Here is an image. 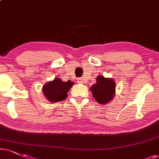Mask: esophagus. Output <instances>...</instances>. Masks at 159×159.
Here are the masks:
<instances>
[{
	"instance_id": "1",
	"label": "esophagus",
	"mask_w": 159,
	"mask_h": 159,
	"mask_svg": "<svg viewBox=\"0 0 159 159\" xmlns=\"http://www.w3.org/2000/svg\"><path fill=\"white\" fill-rule=\"evenodd\" d=\"M84 81L83 78H78L77 79V83L78 84H84Z\"/></svg>"
}]
</instances>
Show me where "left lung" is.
Instances as JSON below:
<instances>
[{
	"mask_svg": "<svg viewBox=\"0 0 159 159\" xmlns=\"http://www.w3.org/2000/svg\"><path fill=\"white\" fill-rule=\"evenodd\" d=\"M116 83L111 78H105L103 75H98L96 78V83L90 88L93 97L98 103L105 105L111 101L116 93Z\"/></svg>",
	"mask_w": 159,
	"mask_h": 159,
	"instance_id": "1",
	"label": "left lung"
}]
</instances>
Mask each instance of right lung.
Segmentation results:
<instances>
[{
    "label": "right lung",
    "mask_w": 159,
    "mask_h": 159,
    "mask_svg": "<svg viewBox=\"0 0 159 159\" xmlns=\"http://www.w3.org/2000/svg\"><path fill=\"white\" fill-rule=\"evenodd\" d=\"M74 82L63 81L61 78H55L53 81L46 83L43 87L45 97L51 103L61 101L67 97V92L73 86Z\"/></svg>",
    "instance_id": "add662e5"
}]
</instances>
